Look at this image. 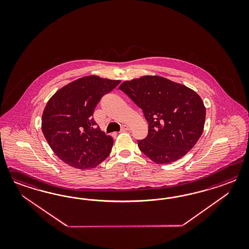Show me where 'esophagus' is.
<instances>
[{
	"label": "esophagus",
	"mask_w": 249,
	"mask_h": 249,
	"mask_svg": "<svg viewBox=\"0 0 249 249\" xmlns=\"http://www.w3.org/2000/svg\"><path fill=\"white\" fill-rule=\"evenodd\" d=\"M129 129H130L129 126H128V125H123V126L121 127V132H124V131L129 130Z\"/></svg>",
	"instance_id": "esophagus-1"
}]
</instances>
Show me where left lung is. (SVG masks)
<instances>
[{"label": "left lung", "instance_id": "8db88e82", "mask_svg": "<svg viewBox=\"0 0 249 249\" xmlns=\"http://www.w3.org/2000/svg\"><path fill=\"white\" fill-rule=\"evenodd\" d=\"M143 111L148 135L138 146L152 161L166 164L183 157L204 130L205 107L184 85L159 75H144L119 88Z\"/></svg>", "mask_w": 249, "mask_h": 249}]
</instances>
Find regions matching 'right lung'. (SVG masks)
<instances>
[{
    "label": "right lung",
    "mask_w": 249,
    "mask_h": 249,
    "mask_svg": "<svg viewBox=\"0 0 249 249\" xmlns=\"http://www.w3.org/2000/svg\"><path fill=\"white\" fill-rule=\"evenodd\" d=\"M120 80L89 75L54 93L42 116V131L53 152L65 163L80 170L95 168L110 153L113 139L93 119L100 98Z\"/></svg>",
    "instance_id": "add662e5"
}]
</instances>
